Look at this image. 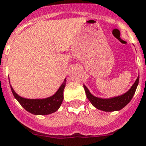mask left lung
Returning <instances> with one entry per match:
<instances>
[{
    "mask_svg": "<svg viewBox=\"0 0 146 146\" xmlns=\"http://www.w3.org/2000/svg\"><path fill=\"white\" fill-rule=\"evenodd\" d=\"M139 74L137 79L135 80V83L133 84V86L127 92L122 95L110 98H97L89 91L88 88L84 84V88L88 99L90 100V102L92 104L94 107H96L97 109L105 112L117 111V110L123 109L124 107H126V105L130 102L133 95L135 94V90L137 88V86L139 84Z\"/></svg>",
    "mask_w": 146,
    "mask_h": 146,
    "instance_id": "left-lung-1",
    "label": "left lung"
}]
</instances>
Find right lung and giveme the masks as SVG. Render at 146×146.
<instances>
[{
	"label": "right lung",
	"instance_id": "1",
	"mask_svg": "<svg viewBox=\"0 0 146 146\" xmlns=\"http://www.w3.org/2000/svg\"><path fill=\"white\" fill-rule=\"evenodd\" d=\"M65 84H66V78H65L60 88L56 91V93L51 97L43 99H27V98H22L16 93L11 85V88L14 98L27 111L30 112V113L34 115H48L57 111L60 107L64 99L63 92H64Z\"/></svg>",
	"mask_w": 146,
	"mask_h": 146
}]
</instances>
